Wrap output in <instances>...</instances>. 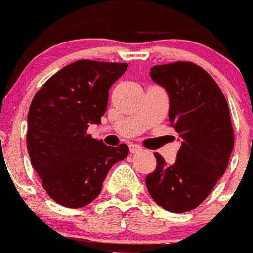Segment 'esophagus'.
Returning <instances> with one entry per match:
<instances>
[{
    "instance_id": "1",
    "label": "esophagus",
    "mask_w": 253,
    "mask_h": 253,
    "mask_svg": "<svg viewBox=\"0 0 253 253\" xmlns=\"http://www.w3.org/2000/svg\"><path fill=\"white\" fill-rule=\"evenodd\" d=\"M129 151H130V153H138L141 152L142 147L138 144H129Z\"/></svg>"
}]
</instances>
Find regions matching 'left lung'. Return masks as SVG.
I'll return each mask as SVG.
<instances>
[{"label":"left lung","instance_id":"8db88e82","mask_svg":"<svg viewBox=\"0 0 253 253\" xmlns=\"http://www.w3.org/2000/svg\"><path fill=\"white\" fill-rule=\"evenodd\" d=\"M165 88L169 120L182 143L174 164L155 153L156 170L146 178L151 197L166 211H191L210 194L226 170L234 147L229 106L211 75L192 62L151 68Z\"/></svg>","mask_w":253,"mask_h":253}]
</instances>
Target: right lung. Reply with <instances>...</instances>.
Returning <instances> with one entry per match:
<instances>
[{
	"label": "right lung",
	"instance_id": "1",
	"mask_svg": "<svg viewBox=\"0 0 253 253\" xmlns=\"http://www.w3.org/2000/svg\"><path fill=\"white\" fill-rule=\"evenodd\" d=\"M128 64L79 60L43 84L28 112L27 147L34 170L48 196L77 209L101 193L114 164L128 156L129 147H110L87 134L100 124L109 89Z\"/></svg>",
	"mask_w": 253,
	"mask_h": 253
}]
</instances>
